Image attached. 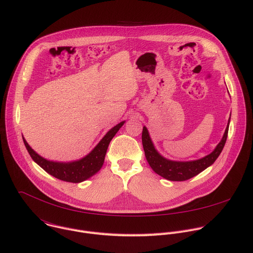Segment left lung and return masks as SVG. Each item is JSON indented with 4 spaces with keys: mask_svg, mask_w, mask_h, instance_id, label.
I'll return each mask as SVG.
<instances>
[{
    "mask_svg": "<svg viewBox=\"0 0 253 253\" xmlns=\"http://www.w3.org/2000/svg\"><path fill=\"white\" fill-rule=\"evenodd\" d=\"M229 123H230V118L228 120V124L221 141L211 153L196 160H189V162H177V160H170L163 156L156 150L150 138L149 132L144 126L142 130V145L145 157L150 168L158 175L172 181H182L196 176L207 168L212 166L220 155L226 143Z\"/></svg>",
    "mask_w": 253,
    "mask_h": 253,
    "instance_id": "8db88e82",
    "label": "left lung"
}]
</instances>
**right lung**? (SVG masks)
I'll return each instance as SVG.
<instances>
[{
  "instance_id": "1",
  "label": "right lung",
  "mask_w": 253,
  "mask_h": 253,
  "mask_svg": "<svg viewBox=\"0 0 253 253\" xmlns=\"http://www.w3.org/2000/svg\"><path fill=\"white\" fill-rule=\"evenodd\" d=\"M124 123L125 121H122L116 126H114L112 129H110L101 139V141L88 154L81 159L74 160V162L70 163L53 162V160H48L40 156L30 147L24 137H22L30 156L40 168H42L45 171L58 179L77 183L93 176L102 169L108 146L113 139V137L116 135V133L124 125Z\"/></svg>"
}]
</instances>
